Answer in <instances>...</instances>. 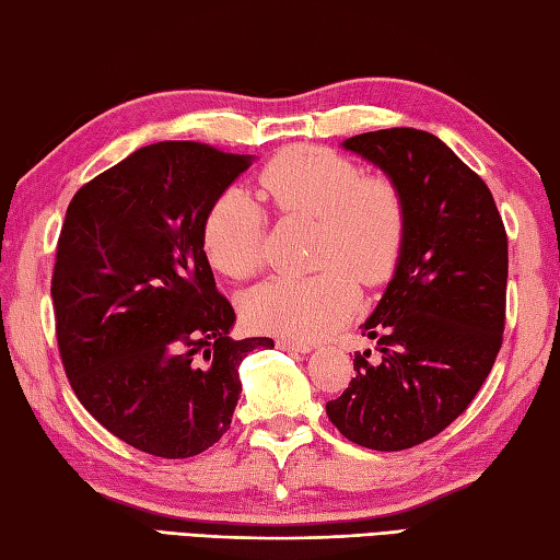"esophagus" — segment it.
Instances as JSON below:
<instances>
[{"mask_svg": "<svg viewBox=\"0 0 560 560\" xmlns=\"http://www.w3.org/2000/svg\"><path fill=\"white\" fill-rule=\"evenodd\" d=\"M277 347L283 349V352H299V354H308L313 349L308 342H303V339H291V337H279Z\"/></svg>", "mask_w": 560, "mask_h": 560, "instance_id": "obj_1", "label": "esophagus"}]
</instances>
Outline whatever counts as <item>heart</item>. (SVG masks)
<instances>
[{
    "instance_id": "heart-1",
    "label": "heart",
    "mask_w": 560,
    "mask_h": 560,
    "mask_svg": "<svg viewBox=\"0 0 560 560\" xmlns=\"http://www.w3.org/2000/svg\"><path fill=\"white\" fill-rule=\"evenodd\" d=\"M259 186L281 213L313 218V277H273L252 289L243 315L252 330L313 339L335 330L357 305V282L390 279L408 233L400 186L323 148L279 152L259 174ZM265 211L245 189H228L208 208L203 252L228 279H247L261 265Z\"/></svg>"
}]
</instances>
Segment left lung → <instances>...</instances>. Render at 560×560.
<instances>
[{"label": "left lung", "instance_id": "obj_1", "mask_svg": "<svg viewBox=\"0 0 560 560\" xmlns=\"http://www.w3.org/2000/svg\"><path fill=\"white\" fill-rule=\"evenodd\" d=\"M342 148L400 186L408 233L393 279L361 325L378 359L327 418L349 442L402 452L440 434L483 386L502 345L508 235L486 182L444 142L415 128L347 138Z\"/></svg>", "mask_w": 560, "mask_h": 560}]
</instances>
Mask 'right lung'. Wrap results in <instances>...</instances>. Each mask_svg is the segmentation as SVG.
<instances>
[{"label": "right lung", "instance_id": "add662e5", "mask_svg": "<svg viewBox=\"0 0 560 560\" xmlns=\"http://www.w3.org/2000/svg\"><path fill=\"white\" fill-rule=\"evenodd\" d=\"M252 160L155 142L84 184L65 213L50 287L65 374L96 422L145 454L213 446L230 430L243 359L273 347L230 337L235 311L203 252L208 208Z\"/></svg>", "mask_w": 560, "mask_h": 560}]
</instances>
